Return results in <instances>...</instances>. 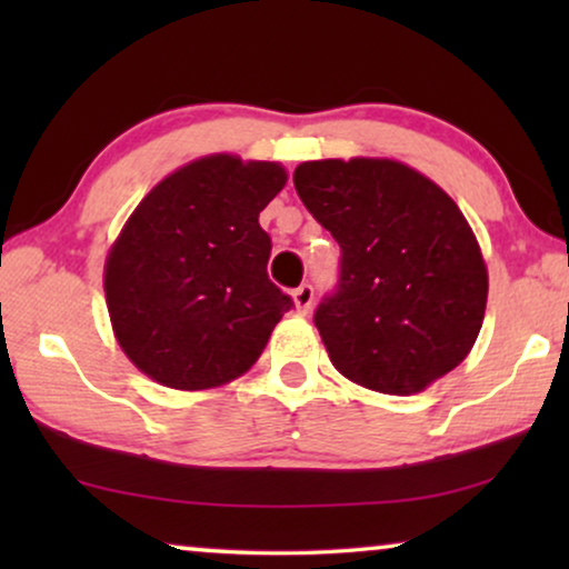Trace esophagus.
Returning a JSON list of instances; mask_svg holds the SVG:
<instances>
[{
  "mask_svg": "<svg viewBox=\"0 0 569 569\" xmlns=\"http://www.w3.org/2000/svg\"><path fill=\"white\" fill-rule=\"evenodd\" d=\"M313 298H316V292H313V284H300L298 290L292 292V300H295V308H298V313H308L310 310V306H313Z\"/></svg>",
  "mask_w": 569,
  "mask_h": 569,
  "instance_id": "esophagus-1",
  "label": "esophagus"
}]
</instances>
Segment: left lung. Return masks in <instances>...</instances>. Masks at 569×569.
I'll use <instances>...</instances> for the list:
<instances>
[{
	"label": "left lung",
	"instance_id": "obj_1",
	"mask_svg": "<svg viewBox=\"0 0 569 569\" xmlns=\"http://www.w3.org/2000/svg\"><path fill=\"white\" fill-rule=\"evenodd\" d=\"M308 212L341 248L313 321L341 376L409 396L461 365L487 308V267L456 201L396 160L295 168Z\"/></svg>",
	"mask_w": 569,
	"mask_h": 569
}]
</instances>
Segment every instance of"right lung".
Wrapping results in <instances>:
<instances>
[{
  "label": "right lung",
  "mask_w": 569,
  "mask_h": 569,
  "mask_svg": "<svg viewBox=\"0 0 569 569\" xmlns=\"http://www.w3.org/2000/svg\"><path fill=\"white\" fill-rule=\"evenodd\" d=\"M277 162L209 154L139 201L106 261L113 333L144 376L201 391L243 376L295 302L271 282L259 212L284 189Z\"/></svg>",
  "instance_id": "obj_1"
}]
</instances>
